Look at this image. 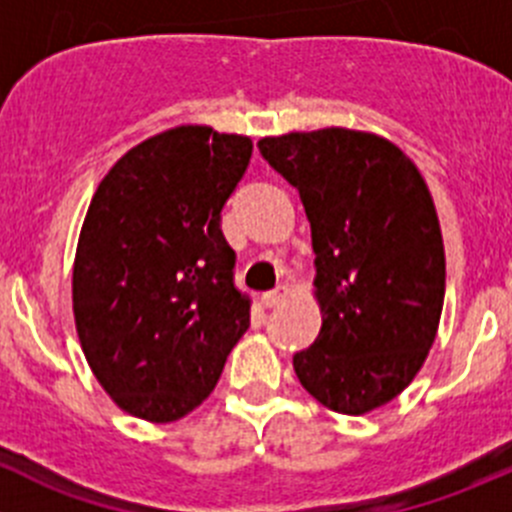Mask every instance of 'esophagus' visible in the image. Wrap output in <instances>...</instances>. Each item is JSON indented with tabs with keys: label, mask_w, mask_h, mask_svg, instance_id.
<instances>
[{
	"label": "esophagus",
	"mask_w": 512,
	"mask_h": 512,
	"mask_svg": "<svg viewBox=\"0 0 512 512\" xmlns=\"http://www.w3.org/2000/svg\"><path fill=\"white\" fill-rule=\"evenodd\" d=\"M289 286H284V284H279L276 286V289H271V291H266L264 296H261V301H264V306L266 309H274V306H279V304H284L286 299H289Z\"/></svg>",
	"instance_id": "34e87169"
}]
</instances>
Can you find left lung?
<instances>
[{
  "mask_svg": "<svg viewBox=\"0 0 512 512\" xmlns=\"http://www.w3.org/2000/svg\"><path fill=\"white\" fill-rule=\"evenodd\" d=\"M299 191L316 253L321 329L294 354L301 387L342 415L387 405L435 342L445 248L420 170L369 133L326 128L259 143Z\"/></svg>",
  "mask_w": 512,
  "mask_h": 512,
  "instance_id": "left-lung-1",
  "label": "left lung"
}]
</instances>
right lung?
<instances>
[{"instance_id":"right-lung-1","label":"right lung","mask_w":512,"mask_h":512,"mask_svg":"<svg viewBox=\"0 0 512 512\" xmlns=\"http://www.w3.org/2000/svg\"><path fill=\"white\" fill-rule=\"evenodd\" d=\"M251 153L243 135L175 128L128 150L92 196L72 309L97 382L130 415L196 410L251 324L221 231Z\"/></svg>"}]
</instances>
